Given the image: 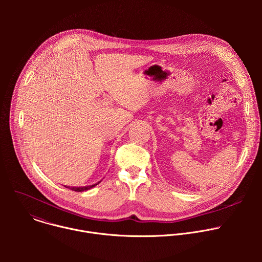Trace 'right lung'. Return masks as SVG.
<instances>
[{"label": "right lung", "mask_w": 262, "mask_h": 262, "mask_svg": "<svg viewBox=\"0 0 262 262\" xmlns=\"http://www.w3.org/2000/svg\"><path fill=\"white\" fill-rule=\"evenodd\" d=\"M100 181H98L97 183H94L92 185H87V186H66L65 185V188H68V189H70V190H72L74 192H84V191H87V190H90V189L94 188V186H96Z\"/></svg>", "instance_id": "add662e5"}]
</instances>
